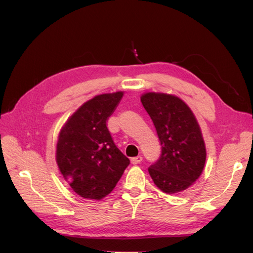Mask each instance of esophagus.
Here are the masks:
<instances>
[{"label":"esophagus","instance_id":"obj_1","mask_svg":"<svg viewBox=\"0 0 253 253\" xmlns=\"http://www.w3.org/2000/svg\"><path fill=\"white\" fill-rule=\"evenodd\" d=\"M141 160H142V157H141V156H137V157L131 158V163H132L133 165H138V164L141 163Z\"/></svg>","mask_w":253,"mask_h":253}]
</instances>
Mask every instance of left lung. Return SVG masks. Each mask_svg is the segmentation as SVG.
<instances>
[{"mask_svg": "<svg viewBox=\"0 0 253 253\" xmlns=\"http://www.w3.org/2000/svg\"><path fill=\"white\" fill-rule=\"evenodd\" d=\"M141 103L156 128L162 153L149 173L168 194L181 192L200 177L206 148L200 126L188 105L178 97L160 93L141 96Z\"/></svg>", "mask_w": 253, "mask_h": 253, "instance_id": "1", "label": "left lung"}]
</instances>
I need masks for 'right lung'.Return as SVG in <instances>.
<instances>
[{"instance_id":"1","label":"right lung","mask_w":253,"mask_h":253,"mask_svg":"<svg viewBox=\"0 0 253 253\" xmlns=\"http://www.w3.org/2000/svg\"><path fill=\"white\" fill-rule=\"evenodd\" d=\"M124 93L94 97L74 113L59 135L57 164L81 197L101 200L111 193L129 165L106 126Z\"/></svg>"}]
</instances>
